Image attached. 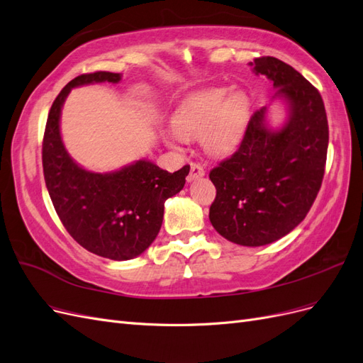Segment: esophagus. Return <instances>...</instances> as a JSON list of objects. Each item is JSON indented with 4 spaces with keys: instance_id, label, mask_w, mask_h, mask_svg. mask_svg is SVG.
Here are the masks:
<instances>
[{
    "instance_id": "esophagus-1",
    "label": "esophagus",
    "mask_w": 363,
    "mask_h": 363,
    "mask_svg": "<svg viewBox=\"0 0 363 363\" xmlns=\"http://www.w3.org/2000/svg\"><path fill=\"white\" fill-rule=\"evenodd\" d=\"M204 174H206V171H204V168L201 167L200 163H191V171L188 174V182L199 180V179L203 177Z\"/></svg>"
}]
</instances>
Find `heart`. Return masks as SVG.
Segmentation results:
<instances>
[{
  "instance_id": "obj_1",
  "label": "heart",
  "mask_w": 363,
  "mask_h": 363,
  "mask_svg": "<svg viewBox=\"0 0 363 363\" xmlns=\"http://www.w3.org/2000/svg\"><path fill=\"white\" fill-rule=\"evenodd\" d=\"M250 111V96L242 89L221 86L199 91L184 98L175 111L172 128L177 135L172 140L201 136L208 155H230L245 135Z\"/></svg>"
}]
</instances>
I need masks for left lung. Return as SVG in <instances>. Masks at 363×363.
Returning a JSON list of instances; mask_svg holds the SVG:
<instances>
[{
    "label": "left lung",
    "mask_w": 363,
    "mask_h": 363,
    "mask_svg": "<svg viewBox=\"0 0 363 363\" xmlns=\"http://www.w3.org/2000/svg\"><path fill=\"white\" fill-rule=\"evenodd\" d=\"M250 65L277 87L274 98L286 101L288 121L274 131L267 107L252 113L238 151L208 174L216 188L208 219L230 242L260 247L286 236L311 211L324 177L328 124L321 94L291 65L269 56Z\"/></svg>",
    "instance_id": "obj_1"
}]
</instances>
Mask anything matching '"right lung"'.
Segmentation results:
<instances>
[{
  "mask_svg": "<svg viewBox=\"0 0 363 363\" xmlns=\"http://www.w3.org/2000/svg\"><path fill=\"white\" fill-rule=\"evenodd\" d=\"M121 74L96 71L75 77L54 100L42 144L43 177L54 208L68 233L87 251L112 260L142 255L156 239L164 201L179 194L189 164L175 172L138 160L115 172L98 174L77 164L60 136V112L72 87L118 83Z\"/></svg>",
  "mask_w": 363,
  "mask_h": 363,
  "instance_id": "1",
  "label": "right lung"
}]
</instances>
